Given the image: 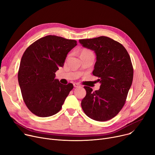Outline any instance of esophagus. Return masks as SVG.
<instances>
[{
	"instance_id": "1",
	"label": "esophagus",
	"mask_w": 155,
	"mask_h": 155,
	"mask_svg": "<svg viewBox=\"0 0 155 155\" xmlns=\"http://www.w3.org/2000/svg\"><path fill=\"white\" fill-rule=\"evenodd\" d=\"M74 86L75 87H78L80 86V85L79 84H78V83H74Z\"/></svg>"
}]
</instances>
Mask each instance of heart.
Instances as JSON below:
<instances>
[{
	"label": "heart",
	"instance_id": "1",
	"mask_svg": "<svg viewBox=\"0 0 155 155\" xmlns=\"http://www.w3.org/2000/svg\"><path fill=\"white\" fill-rule=\"evenodd\" d=\"M92 54V52H91L90 50H87V49H84V50H82V51H81L80 55H87V54Z\"/></svg>",
	"mask_w": 155,
	"mask_h": 155
}]
</instances>
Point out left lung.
I'll list each match as a JSON object with an SVG mask.
<instances>
[{"label":"left lung","mask_w":155,"mask_h":155,"mask_svg":"<svg viewBox=\"0 0 155 155\" xmlns=\"http://www.w3.org/2000/svg\"><path fill=\"white\" fill-rule=\"evenodd\" d=\"M80 44L94 50L97 61L93 75L99 78L100 87L93 91L84 87L87 94L81 105L89 118L105 121L115 117L125 104L133 78V68L127 50L108 37L79 40Z\"/></svg>","instance_id":"8db88e82"}]
</instances>
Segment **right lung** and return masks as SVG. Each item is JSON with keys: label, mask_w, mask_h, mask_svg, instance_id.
Instances as JSON below:
<instances>
[{"label": "right lung", "mask_w": 155, "mask_h": 155, "mask_svg": "<svg viewBox=\"0 0 155 155\" xmlns=\"http://www.w3.org/2000/svg\"><path fill=\"white\" fill-rule=\"evenodd\" d=\"M77 45L75 40L47 35L25 51L18 81L25 104L34 115L48 117L61 110L74 85L60 84L55 73L64 66L68 53Z\"/></svg>", "instance_id": "add662e5"}]
</instances>
